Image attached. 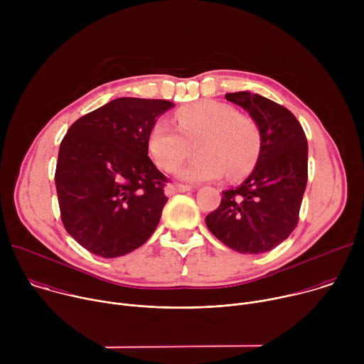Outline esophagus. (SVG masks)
Here are the masks:
<instances>
[{"label": "esophagus", "mask_w": 364, "mask_h": 364, "mask_svg": "<svg viewBox=\"0 0 364 364\" xmlns=\"http://www.w3.org/2000/svg\"><path fill=\"white\" fill-rule=\"evenodd\" d=\"M191 187L190 186H184V184H177V183H170L166 186V194L167 196H173L176 193H183V191H190Z\"/></svg>", "instance_id": "34e87169"}]
</instances>
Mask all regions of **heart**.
I'll use <instances>...</instances> for the list:
<instances>
[{"instance_id": "obj_1", "label": "heart", "mask_w": 364, "mask_h": 364, "mask_svg": "<svg viewBox=\"0 0 364 364\" xmlns=\"http://www.w3.org/2000/svg\"><path fill=\"white\" fill-rule=\"evenodd\" d=\"M178 129L159 119L151 128L148 146L154 161L163 171L177 170L193 152L197 157L180 170L187 181L245 177L261 154L262 138L256 121L228 103L197 100L176 112Z\"/></svg>"}]
</instances>
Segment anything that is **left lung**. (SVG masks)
<instances>
[{"instance_id": "obj_1", "label": "left lung", "mask_w": 364, "mask_h": 364, "mask_svg": "<svg viewBox=\"0 0 364 364\" xmlns=\"http://www.w3.org/2000/svg\"><path fill=\"white\" fill-rule=\"evenodd\" d=\"M226 99L256 121L262 146L252 174L222 191L220 205L205 216V225L236 252H269L299 220L308 180L306 136L294 114L271 99L250 92L228 93Z\"/></svg>"}]
</instances>
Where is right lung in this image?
<instances>
[{"instance_id": "add662e5", "label": "right lung", "mask_w": 364, "mask_h": 364, "mask_svg": "<svg viewBox=\"0 0 364 364\" xmlns=\"http://www.w3.org/2000/svg\"><path fill=\"white\" fill-rule=\"evenodd\" d=\"M174 103L118 97L79 118L60 142L55 173L68 233L102 257L124 256L157 228L168 178L148 157V138Z\"/></svg>"}]
</instances>
